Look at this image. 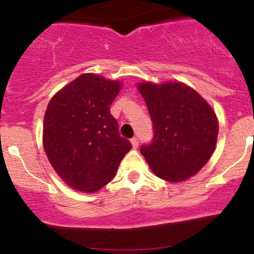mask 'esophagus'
<instances>
[{
  "label": "esophagus",
  "mask_w": 254,
  "mask_h": 254,
  "mask_svg": "<svg viewBox=\"0 0 254 254\" xmlns=\"http://www.w3.org/2000/svg\"><path fill=\"white\" fill-rule=\"evenodd\" d=\"M131 144H132V148H136L138 147V138H137V137H133V138H131Z\"/></svg>",
  "instance_id": "obj_1"
}]
</instances>
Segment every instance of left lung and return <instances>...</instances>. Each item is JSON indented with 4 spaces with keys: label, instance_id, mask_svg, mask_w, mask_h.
<instances>
[{
    "label": "left lung",
    "instance_id": "8db88e82",
    "mask_svg": "<svg viewBox=\"0 0 254 254\" xmlns=\"http://www.w3.org/2000/svg\"><path fill=\"white\" fill-rule=\"evenodd\" d=\"M154 125L150 145L141 154L156 177L185 182L210 160L218 135V119L197 90L179 81L138 82Z\"/></svg>",
    "mask_w": 254,
    "mask_h": 254
}]
</instances>
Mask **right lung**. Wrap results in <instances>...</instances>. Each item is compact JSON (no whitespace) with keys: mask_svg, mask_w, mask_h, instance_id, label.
<instances>
[{"mask_svg":"<svg viewBox=\"0 0 254 254\" xmlns=\"http://www.w3.org/2000/svg\"><path fill=\"white\" fill-rule=\"evenodd\" d=\"M122 87L121 81L87 72L49 101L43 124L44 150L55 172L74 190H100L115 178L131 149L110 113Z\"/></svg>","mask_w":254,"mask_h":254,"instance_id":"add662e5","label":"right lung"}]
</instances>
